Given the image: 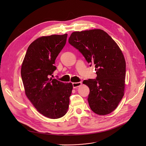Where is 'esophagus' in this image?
I'll return each instance as SVG.
<instances>
[{
	"instance_id": "34e87169",
	"label": "esophagus",
	"mask_w": 146,
	"mask_h": 146,
	"mask_svg": "<svg viewBox=\"0 0 146 146\" xmlns=\"http://www.w3.org/2000/svg\"><path fill=\"white\" fill-rule=\"evenodd\" d=\"M82 85V82H77V83H72V86L74 88L78 87Z\"/></svg>"
}]
</instances>
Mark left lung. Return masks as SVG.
Here are the masks:
<instances>
[{
  "label": "left lung",
  "mask_w": 146,
  "mask_h": 146,
  "mask_svg": "<svg viewBox=\"0 0 146 146\" xmlns=\"http://www.w3.org/2000/svg\"><path fill=\"white\" fill-rule=\"evenodd\" d=\"M69 44L78 50L90 66L95 67V79L84 80L90 92L88 101L98 115L114 110L124 95L126 62L112 38L101 29L73 32Z\"/></svg>",
  "instance_id": "obj_1"
}]
</instances>
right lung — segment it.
I'll return each instance as SVG.
<instances>
[{
	"instance_id": "1",
	"label": "right lung",
	"mask_w": 146,
	"mask_h": 146,
	"mask_svg": "<svg viewBox=\"0 0 146 146\" xmlns=\"http://www.w3.org/2000/svg\"><path fill=\"white\" fill-rule=\"evenodd\" d=\"M67 34L40 37L28 47L21 75L25 94L43 115L57 119L67 113L72 84L50 79L55 59L64 46Z\"/></svg>"
}]
</instances>
